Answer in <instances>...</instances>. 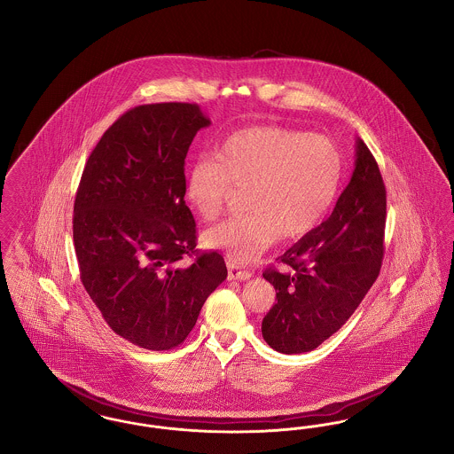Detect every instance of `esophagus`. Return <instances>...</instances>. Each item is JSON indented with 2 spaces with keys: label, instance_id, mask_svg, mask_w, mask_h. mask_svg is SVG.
Segmentation results:
<instances>
[{
  "label": "esophagus",
  "instance_id": "1",
  "mask_svg": "<svg viewBox=\"0 0 454 454\" xmlns=\"http://www.w3.org/2000/svg\"><path fill=\"white\" fill-rule=\"evenodd\" d=\"M228 278L237 279V281H248L252 278V272L247 269H241L233 262H228Z\"/></svg>",
  "mask_w": 454,
  "mask_h": 454
}]
</instances>
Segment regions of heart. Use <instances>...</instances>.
I'll use <instances>...</instances> for the list:
<instances>
[{
	"mask_svg": "<svg viewBox=\"0 0 454 454\" xmlns=\"http://www.w3.org/2000/svg\"><path fill=\"white\" fill-rule=\"evenodd\" d=\"M185 178V197L199 216H221L231 187H247L243 216L207 230L209 247L235 263L257 259L278 238L313 231L339 192L344 172L337 145L322 134L282 126H255L231 134Z\"/></svg>",
	"mask_w": 454,
	"mask_h": 454,
	"instance_id": "obj_1",
	"label": "heart"
}]
</instances>
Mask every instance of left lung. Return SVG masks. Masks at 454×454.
<instances>
[{"label": "left lung", "mask_w": 454, "mask_h": 454, "mask_svg": "<svg viewBox=\"0 0 454 454\" xmlns=\"http://www.w3.org/2000/svg\"><path fill=\"white\" fill-rule=\"evenodd\" d=\"M387 189L364 141L330 217L269 267L278 302L262 320L263 340L282 354L313 350L350 318L378 279L385 255Z\"/></svg>", "instance_id": "left-lung-1"}]
</instances>
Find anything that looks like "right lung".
Masks as SVG:
<instances>
[{
    "instance_id": "right-lung-1",
    "label": "right lung",
    "mask_w": 454,
    "mask_h": 454,
    "mask_svg": "<svg viewBox=\"0 0 454 454\" xmlns=\"http://www.w3.org/2000/svg\"><path fill=\"white\" fill-rule=\"evenodd\" d=\"M211 121L197 104L130 108L88 156L73 215L80 278L108 326L148 350L178 347L226 279L199 254L185 206V156Z\"/></svg>"
}]
</instances>
